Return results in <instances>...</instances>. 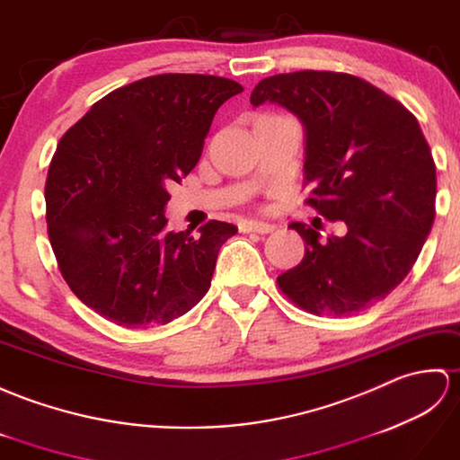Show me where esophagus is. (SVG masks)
<instances>
[{"label": "esophagus", "mask_w": 460, "mask_h": 460, "mask_svg": "<svg viewBox=\"0 0 460 460\" xmlns=\"http://www.w3.org/2000/svg\"><path fill=\"white\" fill-rule=\"evenodd\" d=\"M273 230H275L273 224L256 222V220H243V222H240V232H243V234H250V232L270 234V232H273Z\"/></svg>", "instance_id": "esophagus-1"}]
</instances>
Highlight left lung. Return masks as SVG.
Returning <instances> with one entry per match:
<instances>
[{
  "label": "left lung",
  "mask_w": 460,
  "mask_h": 460,
  "mask_svg": "<svg viewBox=\"0 0 460 460\" xmlns=\"http://www.w3.org/2000/svg\"><path fill=\"white\" fill-rule=\"evenodd\" d=\"M252 106L273 102L307 131L305 200L346 236L291 222L305 258L278 278L279 289L313 314L344 316L385 299L420 256L435 220L437 175L420 121L366 80L331 70L263 78Z\"/></svg>",
  "instance_id": "left-lung-1"
}]
</instances>
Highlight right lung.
I'll return each mask as SVG.
<instances>
[{"label":"right lung","instance_id":"add662e5","mask_svg":"<svg viewBox=\"0 0 460 460\" xmlns=\"http://www.w3.org/2000/svg\"><path fill=\"white\" fill-rule=\"evenodd\" d=\"M242 90L210 75L147 76L98 100L60 137L45 185L47 232L86 307L147 329L204 297L238 228L210 220L197 236L167 232V185L195 169L214 114Z\"/></svg>","mask_w":460,"mask_h":460}]
</instances>
